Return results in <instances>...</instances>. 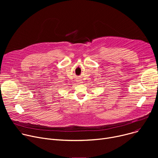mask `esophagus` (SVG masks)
<instances>
[{
  "label": "esophagus",
  "instance_id": "obj_1",
  "mask_svg": "<svg viewBox=\"0 0 158 158\" xmlns=\"http://www.w3.org/2000/svg\"><path fill=\"white\" fill-rule=\"evenodd\" d=\"M77 81L79 82V83H82V81H81V80H80V79H77Z\"/></svg>",
  "mask_w": 158,
  "mask_h": 158
}]
</instances>
